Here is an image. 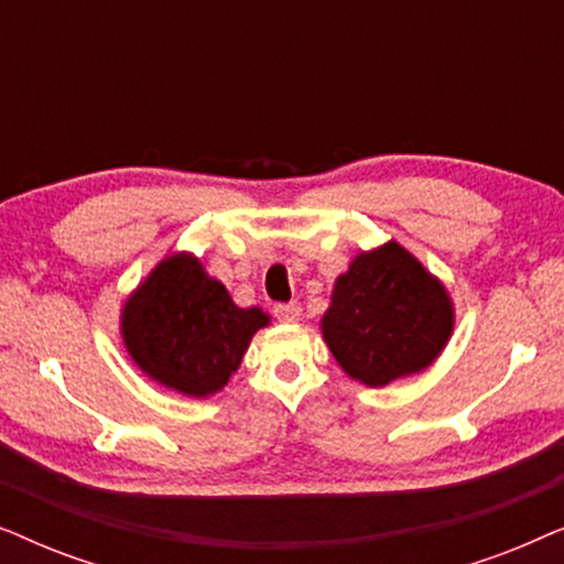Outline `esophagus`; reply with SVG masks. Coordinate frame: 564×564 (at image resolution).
I'll return each mask as SVG.
<instances>
[{
  "instance_id": "1",
  "label": "esophagus",
  "mask_w": 564,
  "mask_h": 564,
  "mask_svg": "<svg viewBox=\"0 0 564 564\" xmlns=\"http://www.w3.org/2000/svg\"><path fill=\"white\" fill-rule=\"evenodd\" d=\"M274 315H276V318H280L282 323H297L300 315H303V307H300V303L276 305V307H274Z\"/></svg>"
}]
</instances>
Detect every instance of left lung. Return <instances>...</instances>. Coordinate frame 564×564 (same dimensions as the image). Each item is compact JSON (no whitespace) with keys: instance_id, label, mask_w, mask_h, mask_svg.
Masks as SVG:
<instances>
[{"instance_id":"left-lung-1","label":"left lung","mask_w":564,"mask_h":564,"mask_svg":"<svg viewBox=\"0 0 564 564\" xmlns=\"http://www.w3.org/2000/svg\"><path fill=\"white\" fill-rule=\"evenodd\" d=\"M454 321L446 284L390 238L359 251L336 276L321 334L351 380L384 388L434 365Z\"/></svg>"}]
</instances>
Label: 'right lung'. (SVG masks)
<instances>
[{
	"instance_id": "right-lung-1",
	"label": "right lung",
	"mask_w": 564,
	"mask_h": 564,
	"mask_svg": "<svg viewBox=\"0 0 564 564\" xmlns=\"http://www.w3.org/2000/svg\"><path fill=\"white\" fill-rule=\"evenodd\" d=\"M269 323L259 305L238 307L192 251L161 259L120 307V338L133 365L187 398L226 388Z\"/></svg>"
}]
</instances>
